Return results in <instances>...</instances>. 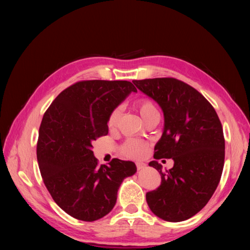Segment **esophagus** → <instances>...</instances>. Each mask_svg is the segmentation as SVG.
<instances>
[{
	"label": "esophagus",
	"mask_w": 250,
	"mask_h": 250,
	"mask_svg": "<svg viewBox=\"0 0 250 250\" xmlns=\"http://www.w3.org/2000/svg\"><path fill=\"white\" fill-rule=\"evenodd\" d=\"M136 168H137V170H142V169H144V168H146V164L143 163V162H137Z\"/></svg>",
	"instance_id": "obj_1"
}]
</instances>
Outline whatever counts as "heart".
I'll return each instance as SVG.
<instances>
[{"instance_id": "obj_1", "label": "heart", "mask_w": 250, "mask_h": 250, "mask_svg": "<svg viewBox=\"0 0 250 250\" xmlns=\"http://www.w3.org/2000/svg\"><path fill=\"white\" fill-rule=\"evenodd\" d=\"M135 106L138 109L139 114H141L142 118L145 120L150 114L158 112L156 111V107L153 104V102L149 99H139L136 101ZM120 107H116L113 109L112 113L109 114L108 119H107V126L108 129H115L116 125L118 124V120L120 117ZM148 148V144L143 141H139V139L135 138H129L121 145L120 147V152L123 155L126 156V158L130 159H138L142 158V156L146 153Z\"/></svg>"}]
</instances>
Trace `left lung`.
Returning a JSON list of instances; mask_svg holds the SVG:
<instances>
[{"label":"left lung","mask_w":250,"mask_h":250,"mask_svg":"<svg viewBox=\"0 0 250 250\" xmlns=\"http://www.w3.org/2000/svg\"><path fill=\"white\" fill-rule=\"evenodd\" d=\"M139 90L158 102L164 113V131L149 163L161 175V185L146 194L156 216L178 223L198 213L211 199L225 162L223 126L207 99L194 87L173 78L135 80ZM172 158L164 171L157 162Z\"/></svg>","instance_id":"8db88e82"}]
</instances>
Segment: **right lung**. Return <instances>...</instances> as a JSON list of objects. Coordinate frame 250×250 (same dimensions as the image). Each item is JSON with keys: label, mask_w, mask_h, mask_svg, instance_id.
<instances>
[{"label": "right lung", "mask_w": 250, "mask_h": 250, "mask_svg": "<svg viewBox=\"0 0 250 250\" xmlns=\"http://www.w3.org/2000/svg\"><path fill=\"white\" fill-rule=\"evenodd\" d=\"M135 86L127 81H80L57 96L39 127L37 161L46 189L69 215L94 222L113 210L117 191L134 175L131 161L98 165L92 142L108 133L107 119Z\"/></svg>", "instance_id": "obj_1"}]
</instances>
